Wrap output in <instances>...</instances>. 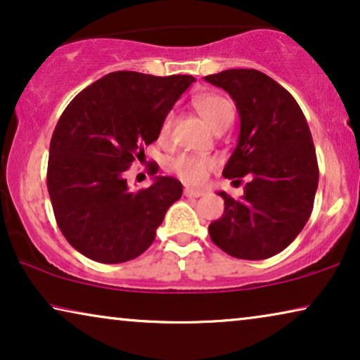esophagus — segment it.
Masks as SVG:
<instances>
[{"instance_id":"esophagus-1","label":"esophagus","mask_w":360,"mask_h":360,"mask_svg":"<svg viewBox=\"0 0 360 360\" xmlns=\"http://www.w3.org/2000/svg\"><path fill=\"white\" fill-rule=\"evenodd\" d=\"M184 195H185V196H190V198H200V196L203 195V191H200V190H193V188H185Z\"/></svg>"}]
</instances>
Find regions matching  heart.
<instances>
[{"mask_svg": "<svg viewBox=\"0 0 360 360\" xmlns=\"http://www.w3.org/2000/svg\"><path fill=\"white\" fill-rule=\"evenodd\" d=\"M195 106L201 117L216 131L218 127L231 124L233 121V106L226 98L219 95H203L195 100ZM172 124V115L164 120L160 129V137L169 136ZM216 162L210 157H195V155H180L174 160V172L188 185H203L211 172L214 170Z\"/></svg>", "mask_w": 360, "mask_h": 360, "instance_id": "b5f03b06", "label": "heart"}]
</instances>
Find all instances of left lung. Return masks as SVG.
<instances>
[{
    "label": "left lung",
    "instance_id": "obj_1",
    "mask_svg": "<svg viewBox=\"0 0 360 360\" xmlns=\"http://www.w3.org/2000/svg\"><path fill=\"white\" fill-rule=\"evenodd\" d=\"M205 80L229 93L240 120L223 175L248 179L239 200L218 193L224 213L208 226L210 238L236 259H269L302 233L311 214L319 172L308 122L295 98L254 68H231Z\"/></svg>",
    "mask_w": 360,
    "mask_h": 360
}]
</instances>
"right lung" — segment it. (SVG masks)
<instances>
[{"mask_svg":"<svg viewBox=\"0 0 360 360\" xmlns=\"http://www.w3.org/2000/svg\"><path fill=\"white\" fill-rule=\"evenodd\" d=\"M191 75L112 72L78 93L51 139L47 190L62 234L73 249L101 264H121L149 249L184 186L155 175L132 191L124 172L159 139L162 124Z\"/></svg>","mask_w":360,"mask_h":360,"instance_id":"obj_1","label":"right lung"}]
</instances>
